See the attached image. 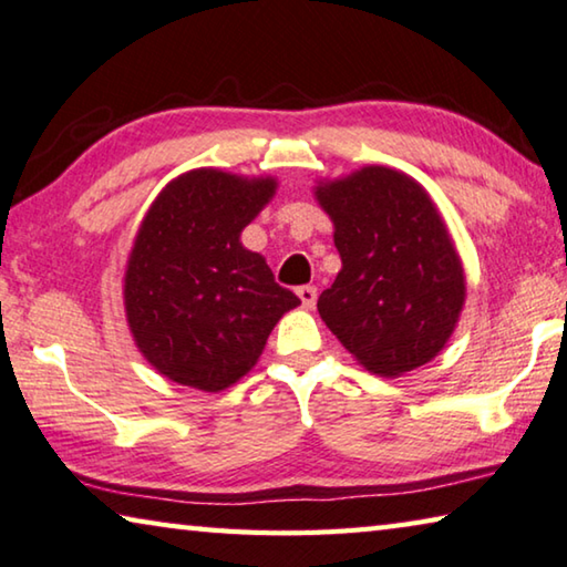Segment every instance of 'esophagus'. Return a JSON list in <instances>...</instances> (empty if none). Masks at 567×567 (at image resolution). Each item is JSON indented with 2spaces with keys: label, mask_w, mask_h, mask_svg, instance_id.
I'll list each match as a JSON object with an SVG mask.
<instances>
[{
  "label": "esophagus",
  "mask_w": 567,
  "mask_h": 567,
  "mask_svg": "<svg viewBox=\"0 0 567 567\" xmlns=\"http://www.w3.org/2000/svg\"><path fill=\"white\" fill-rule=\"evenodd\" d=\"M296 296L301 299L303 309H313V303H317V286H301V289H296Z\"/></svg>",
  "instance_id": "esophagus-1"
}]
</instances>
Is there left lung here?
<instances>
[{
	"instance_id": "obj_1",
	"label": "left lung",
	"mask_w": 567,
	"mask_h": 567,
	"mask_svg": "<svg viewBox=\"0 0 567 567\" xmlns=\"http://www.w3.org/2000/svg\"><path fill=\"white\" fill-rule=\"evenodd\" d=\"M341 271L317 309L344 349L379 377L424 367L447 344L465 306L457 246L430 193L402 171L364 165L319 181Z\"/></svg>"
}]
</instances>
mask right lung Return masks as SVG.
<instances>
[{"label":"right lung","instance_id":"right-lung-1","mask_svg":"<svg viewBox=\"0 0 567 567\" xmlns=\"http://www.w3.org/2000/svg\"><path fill=\"white\" fill-rule=\"evenodd\" d=\"M271 175L196 168L157 193L123 278L133 341L157 374L223 392L256 367L268 333L301 301L240 234L276 196Z\"/></svg>","mask_w":567,"mask_h":567}]
</instances>
